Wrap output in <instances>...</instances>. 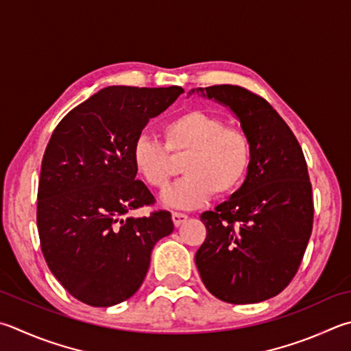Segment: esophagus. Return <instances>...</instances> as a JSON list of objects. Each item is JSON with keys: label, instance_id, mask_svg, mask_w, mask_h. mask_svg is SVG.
<instances>
[{"label": "esophagus", "instance_id": "obj_1", "mask_svg": "<svg viewBox=\"0 0 351 351\" xmlns=\"http://www.w3.org/2000/svg\"><path fill=\"white\" fill-rule=\"evenodd\" d=\"M171 219H173V224L178 227V226H181L184 221H187V215L181 213V212H173L171 213Z\"/></svg>", "mask_w": 351, "mask_h": 351}]
</instances>
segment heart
<instances>
[{
    "mask_svg": "<svg viewBox=\"0 0 351 351\" xmlns=\"http://www.w3.org/2000/svg\"><path fill=\"white\" fill-rule=\"evenodd\" d=\"M164 145L141 135L132 147L138 175L152 189L165 190L176 175L173 159H182L186 175L165 193L169 206L195 208L210 196H228L242 186L252 162V139L239 127L204 110L176 114L161 127Z\"/></svg>",
    "mask_w": 351,
    "mask_h": 351,
    "instance_id": "obj_1",
    "label": "heart"
}]
</instances>
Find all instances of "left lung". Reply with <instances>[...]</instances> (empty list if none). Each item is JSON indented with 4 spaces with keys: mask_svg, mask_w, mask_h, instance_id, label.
<instances>
[{
    "mask_svg": "<svg viewBox=\"0 0 351 351\" xmlns=\"http://www.w3.org/2000/svg\"><path fill=\"white\" fill-rule=\"evenodd\" d=\"M193 93L230 107L252 139L242 187L201 215L207 237L195 254L196 267L207 290L221 301H265L295 278L313 228L307 162L290 127L263 97L232 84Z\"/></svg>",
    "mask_w": 351,
    "mask_h": 351,
    "instance_id": "1",
    "label": "left lung"
}]
</instances>
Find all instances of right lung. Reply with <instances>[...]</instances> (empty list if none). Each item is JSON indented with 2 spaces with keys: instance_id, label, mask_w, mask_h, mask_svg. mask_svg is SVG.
I'll return each instance as SVG.
<instances>
[{
  "instance_id": "1",
  "label": "right lung",
  "mask_w": 351,
  "mask_h": 351,
  "mask_svg": "<svg viewBox=\"0 0 351 351\" xmlns=\"http://www.w3.org/2000/svg\"><path fill=\"white\" fill-rule=\"evenodd\" d=\"M184 92L106 87L60 121L44 152L36 226L43 256L78 301L110 307L135 295L156 242L173 232L167 210L133 218L155 196L136 180L132 147L150 118Z\"/></svg>"
}]
</instances>
